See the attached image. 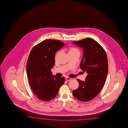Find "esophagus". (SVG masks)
<instances>
[{
  "instance_id": "1",
  "label": "esophagus",
  "mask_w": 128,
  "mask_h": 128,
  "mask_svg": "<svg viewBox=\"0 0 128 128\" xmlns=\"http://www.w3.org/2000/svg\"><path fill=\"white\" fill-rule=\"evenodd\" d=\"M66 80H67V81H69V80H71L72 78H66Z\"/></svg>"
}]
</instances>
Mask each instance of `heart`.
<instances>
[{
  "label": "heart",
  "instance_id": "obj_1",
  "mask_svg": "<svg viewBox=\"0 0 128 128\" xmlns=\"http://www.w3.org/2000/svg\"><path fill=\"white\" fill-rule=\"evenodd\" d=\"M76 52L79 53V50L78 48H71L68 50V54L74 53Z\"/></svg>",
  "mask_w": 128,
  "mask_h": 128
}]
</instances>
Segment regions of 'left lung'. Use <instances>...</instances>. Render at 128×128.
<instances>
[{"label": "left lung", "mask_w": 128, "mask_h": 128, "mask_svg": "<svg viewBox=\"0 0 128 128\" xmlns=\"http://www.w3.org/2000/svg\"><path fill=\"white\" fill-rule=\"evenodd\" d=\"M73 43L83 49L80 68L88 75L84 81L78 79L79 86L72 93L76 99L87 102L96 97L104 86L108 68L106 53L100 45L90 38Z\"/></svg>", "instance_id": "left-lung-1"}]
</instances>
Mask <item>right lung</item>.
<instances>
[{
    "mask_svg": "<svg viewBox=\"0 0 128 128\" xmlns=\"http://www.w3.org/2000/svg\"><path fill=\"white\" fill-rule=\"evenodd\" d=\"M65 44L58 40H46L35 46L29 55L26 65L29 83L35 94L44 101L54 98L65 82L64 77L53 76L51 72L55 53Z\"/></svg>",
    "mask_w": 128,
    "mask_h": 128,
    "instance_id": "add662e5",
    "label": "right lung"
}]
</instances>
